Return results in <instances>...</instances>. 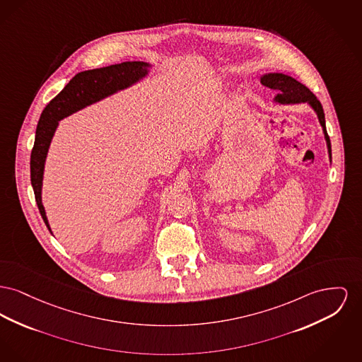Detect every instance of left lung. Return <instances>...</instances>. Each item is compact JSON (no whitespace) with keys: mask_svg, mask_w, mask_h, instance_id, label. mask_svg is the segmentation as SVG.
<instances>
[{"mask_svg":"<svg viewBox=\"0 0 362 362\" xmlns=\"http://www.w3.org/2000/svg\"><path fill=\"white\" fill-rule=\"evenodd\" d=\"M261 85L265 87H269L272 90H277L279 94L276 95V101L279 103H284V104H290V103H309L313 109L317 112L319 116L320 124L324 131L325 139H327V145H328V151H329V157H331V141L329 136L327 134V128H325V117H324V109L316 98V95L306 87V86L299 83L294 78L283 75V74H271V75H265L261 79Z\"/></svg>","mask_w":362,"mask_h":362,"instance_id":"8db88e82","label":"left lung"}]
</instances>
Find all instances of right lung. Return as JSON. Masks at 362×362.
Segmentation results:
<instances>
[{
    "label": "right lung",
    "instance_id": "1",
    "mask_svg": "<svg viewBox=\"0 0 362 362\" xmlns=\"http://www.w3.org/2000/svg\"><path fill=\"white\" fill-rule=\"evenodd\" d=\"M146 66V63L141 62H126L122 64L109 65L79 72L43 109L37 126L34 148L31 150L30 170L35 201L47 228L49 224L41 201V186L46 153L49 149L54 129L57 127V122L65 116L79 110L81 107L95 103L103 97L115 93L116 90L124 88L136 82L139 78L148 74Z\"/></svg>",
    "mask_w": 362,
    "mask_h": 362
}]
</instances>
